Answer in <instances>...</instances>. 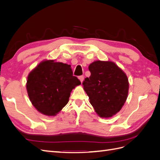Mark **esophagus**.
Returning <instances> with one entry per match:
<instances>
[{"instance_id": "esophagus-1", "label": "esophagus", "mask_w": 160, "mask_h": 160, "mask_svg": "<svg viewBox=\"0 0 160 160\" xmlns=\"http://www.w3.org/2000/svg\"><path fill=\"white\" fill-rule=\"evenodd\" d=\"M79 79L80 80V81H81V83H82V82H83V80H84V76H83V75L79 76Z\"/></svg>"}]
</instances>
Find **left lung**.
I'll return each mask as SVG.
<instances>
[{"label":"left lung","instance_id":"left-lung-1","mask_svg":"<svg viewBox=\"0 0 160 160\" xmlns=\"http://www.w3.org/2000/svg\"><path fill=\"white\" fill-rule=\"evenodd\" d=\"M91 76L83 82L90 103L99 117L109 118L122 109L129 91L126 74L112 61H95L89 66Z\"/></svg>","mask_w":160,"mask_h":160}]
</instances>
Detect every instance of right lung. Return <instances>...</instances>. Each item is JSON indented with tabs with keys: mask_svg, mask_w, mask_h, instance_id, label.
<instances>
[{
	"mask_svg": "<svg viewBox=\"0 0 160 160\" xmlns=\"http://www.w3.org/2000/svg\"><path fill=\"white\" fill-rule=\"evenodd\" d=\"M81 85L72 75L70 65L45 60L28 75L26 88L35 109L47 116H55L69 102L72 90Z\"/></svg>",
	"mask_w": 160,
	"mask_h": 160,
	"instance_id": "add662e5",
	"label": "right lung"
}]
</instances>
